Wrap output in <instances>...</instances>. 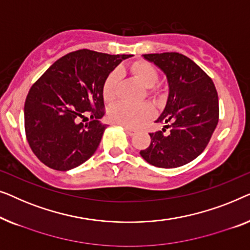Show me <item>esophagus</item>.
<instances>
[{
  "label": "esophagus",
  "instance_id": "obj_1",
  "mask_svg": "<svg viewBox=\"0 0 250 250\" xmlns=\"http://www.w3.org/2000/svg\"><path fill=\"white\" fill-rule=\"evenodd\" d=\"M124 129H125V131L128 133V135H130V136H132L133 133L136 132V130L135 129H132V128H129V126H124Z\"/></svg>",
  "mask_w": 250,
  "mask_h": 250
}]
</instances>
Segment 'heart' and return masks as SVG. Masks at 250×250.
<instances>
[{
	"label": "heart",
	"mask_w": 250,
	"mask_h": 250,
	"mask_svg": "<svg viewBox=\"0 0 250 250\" xmlns=\"http://www.w3.org/2000/svg\"><path fill=\"white\" fill-rule=\"evenodd\" d=\"M130 71L144 86L152 90L149 94L157 95L160 93L157 89H154L160 79V72L152 63L145 60H137L130 65ZM121 73L119 70H114L106 77L103 83V96L104 100L111 103L118 96V87L120 83ZM154 115V108L148 103L142 104H128L117 103L112 105L108 110V119L114 124L136 128L144 122L149 120Z\"/></svg>",
	"instance_id": "obj_1"
}]
</instances>
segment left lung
Here are the masks:
<instances>
[{
	"mask_svg": "<svg viewBox=\"0 0 250 250\" xmlns=\"http://www.w3.org/2000/svg\"><path fill=\"white\" fill-rule=\"evenodd\" d=\"M167 75L168 97L156 122L170 128L150 132V145L140 155L157 167L173 168L203 153L219 122V97L212 79L187 56L177 52L144 54Z\"/></svg>",
	"mask_w": 250,
	"mask_h": 250,
	"instance_id": "obj_1",
	"label": "left lung"
}]
</instances>
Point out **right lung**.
I'll list each match as a JSON object with an SVG mask.
<instances>
[{
	"label": "right lung",
	"mask_w": 250,
	"mask_h": 250,
	"mask_svg": "<svg viewBox=\"0 0 250 250\" xmlns=\"http://www.w3.org/2000/svg\"><path fill=\"white\" fill-rule=\"evenodd\" d=\"M130 55L79 50L55 61L31 86L24 102V131L31 150L46 167L68 171L91 157L106 125L103 83ZM91 114L87 124L79 122Z\"/></svg>",
	"instance_id": "obj_1"
}]
</instances>
